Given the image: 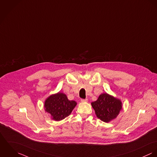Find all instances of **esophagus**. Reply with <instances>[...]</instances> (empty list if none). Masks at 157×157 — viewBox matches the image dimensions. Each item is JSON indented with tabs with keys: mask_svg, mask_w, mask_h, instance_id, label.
Segmentation results:
<instances>
[{
	"mask_svg": "<svg viewBox=\"0 0 157 157\" xmlns=\"http://www.w3.org/2000/svg\"><path fill=\"white\" fill-rule=\"evenodd\" d=\"M81 101L82 102H86L88 101V99H81Z\"/></svg>",
	"mask_w": 157,
	"mask_h": 157,
	"instance_id": "34e87169",
	"label": "esophagus"
}]
</instances>
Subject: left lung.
<instances>
[{
  "instance_id": "1",
  "label": "left lung",
  "mask_w": 157,
  "mask_h": 157,
  "mask_svg": "<svg viewBox=\"0 0 157 157\" xmlns=\"http://www.w3.org/2000/svg\"><path fill=\"white\" fill-rule=\"evenodd\" d=\"M91 105L97 117L106 123L115 119L122 109L121 101L107 93L101 94Z\"/></svg>"
}]
</instances>
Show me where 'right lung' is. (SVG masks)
Masks as SVG:
<instances>
[{"mask_svg": "<svg viewBox=\"0 0 157 157\" xmlns=\"http://www.w3.org/2000/svg\"><path fill=\"white\" fill-rule=\"evenodd\" d=\"M76 105L75 101H69L67 96L62 93L50 96L44 102L46 111L56 121H61L69 116Z\"/></svg>", "mask_w": 157, "mask_h": 157, "instance_id": "obj_1", "label": "right lung"}]
</instances>
